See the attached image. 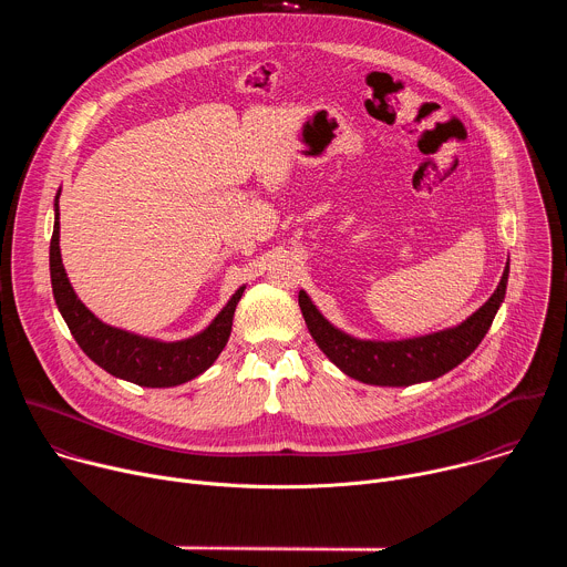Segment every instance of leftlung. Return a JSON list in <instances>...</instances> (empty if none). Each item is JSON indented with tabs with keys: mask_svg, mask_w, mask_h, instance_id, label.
<instances>
[{
	"mask_svg": "<svg viewBox=\"0 0 567 567\" xmlns=\"http://www.w3.org/2000/svg\"><path fill=\"white\" fill-rule=\"evenodd\" d=\"M509 260L492 298L460 326L399 341L357 339L339 330L320 313L307 291L298 293V305L311 339L343 374L370 385L401 388L446 374L480 346L505 300Z\"/></svg>",
	"mask_w": 567,
	"mask_h": 567,
	"instance_id": "8db88e82",
	"label": "left lung"
}]
</instances>
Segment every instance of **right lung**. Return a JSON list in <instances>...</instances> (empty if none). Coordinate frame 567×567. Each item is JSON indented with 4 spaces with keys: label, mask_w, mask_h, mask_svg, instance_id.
Returning a JSON list of instances; mask_svg holds the SVG:
<instances>
[{
    "label": "right lung",
    "mask_w": 567,
    "mask_h": 567,
    "mask_svg": "<svg viewBox=\"0 0 567 567\" xmlns=\"http://www.w3.org/2000/svg\"><path fill=\"white\" fill-rule=\"evenodd\" d=\"M60 190L53 202L55 219L49 249L51 287L58 311L62 313L69 332L96 365L116 379L143 385V388H173L204 374L221 354L228 343L235 307L245 293L241 285L221 311L208 322L202 332L182 341H161L141 337L121 328H112L94 316L80 300L66 278L60 256Z\"/></svg>",
    "instance_id": "right-lung-1"
}]
</instances>
